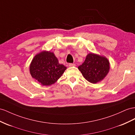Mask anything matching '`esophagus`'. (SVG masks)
Segmentation results:
<instances>
[{
	"mask_svg": "<svg viewBox=\"0 0 135 135\" xmlns=\"http://www.w3.org/2000/svg\"><path fill=\"white\" fill-rule=\"evenodd\" d=\"M68 65L70 67H74V66H75L76 64L75 63H70L68 64Z\"/></svg>",
	"mask_w": 135,
	"mask_h": 135,
	"instance_id": "1",
	"label": "esophagus"
}]
</instances>
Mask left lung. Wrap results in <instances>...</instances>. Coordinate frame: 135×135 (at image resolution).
<instances>
[{
	"label": "left lung",
	"mask_w": 135,
	"mask_h": 135,
	"mask_svg": "<svg viewBox=\"0 0 135 135\" xmlns=\"http://www.w3.org/2000/svg\"><path fill=\"white\" fill-rule=\"evenodd\" d=\"M78 69L86 80L95 84L102 80L108 73L109 63L107 58L94 54H89Z\"/></svg>",
	"instance_id": "obj_1"
}]
</instances>
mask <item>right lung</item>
Here are the masks:
<instances>
[{
    "label": "right lung",
    "instance_id": "add662e5",
    "mask_svg": "<svg viewBox=\"0 0 135 135\" xmlns=\"http://www.w3.org/2000/svg\"><path fill=\"white\" fill-rule=\"evenodd\" d=\"M66 68L64 65L59 63L54 53L43 51L34 57L30 71L32 78L40 83L50 85L61 77Z\"/></svg>",
    "mask_w": 135,
    "mask_h": 135
}]
</instances>
